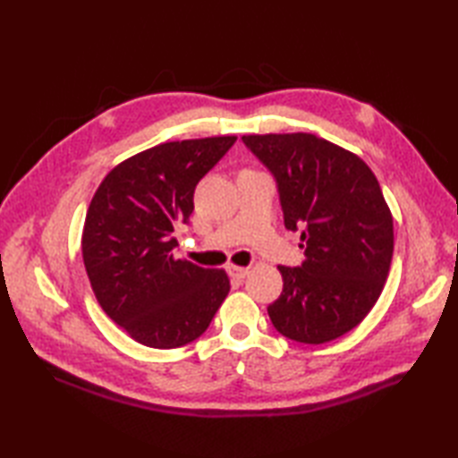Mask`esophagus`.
<instances>
[{"label":"esophagus","instance_id":"1","mask_svg":"<svg viewBox=\"0 0 458 458\" xmlns=\"http://www.w3.org/2000/svg\"><path fill=\"white\" fill-rule=\"evenodd\" d=\"M226 271L230 274V277H234V279H244V277L250 274V269H248V267L234 266V264L226 266Z\"/></svg>","mask_w":458,"mask_h":458}]
</instances>
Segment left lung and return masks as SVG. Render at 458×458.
I'll return each mask as SVG.
<instances>
[{"mask_svg": "<svg viewBox=\"0 0 458 458\" xmlns=\"http://www.w3.org/2000/svg\"><path fill=\"white\" fill-rule=\"evenodd\" d=\"M274 174L287 230L305 261L279 266L284 291L267 307L277 333L305 344L346 335L376 305L390 274L394 218L372 169L313 133L244 135Z\"/></svg>", "mask_w": 458, "mask_h": 458, "instance_id": "1", "label": "left lung"}]
</instances>
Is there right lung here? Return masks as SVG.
<instances>
[{
	"label": "right lung",
	"instance_id": "1",
	"mask_svg": "<svg viewBox=\"0 0 458 458\" xmlns=\"http://www.w3.org/2000/svg\"><path fill=\"white\" fill-rule=\"evenodd\" d=\"M236 135L155 145L106 174L86 212L82 258L104 313L140 344L179 348L208 328L230 291L224 269L174 258L173 232L199 181Z\"/></svg>",
	"mask_w": 458,
	"mask_h": 458
}]
</instances>
